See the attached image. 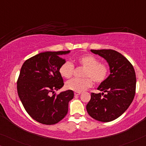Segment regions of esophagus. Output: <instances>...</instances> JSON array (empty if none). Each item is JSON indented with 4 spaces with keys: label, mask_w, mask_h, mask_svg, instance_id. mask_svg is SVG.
Instances as JSON below:
<instances>
[{
    "label": "esophagus",
    "mask_w": 146,
    "mask_h": 146,
    "mask_svg": "<svg viewBox=\"0 0 146 146\" xmlns=\"http://www.w3.org/2000/svg\"><path fill=\"white\" fill-rule=\"evenodd\" d=\"M81 94V92H74V95L75 96H78Z\"/></svg>",
    "instance_id": "34e87169"
}]
</instances>
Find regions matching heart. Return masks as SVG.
Segmentation results:
<instances>
[{
	"label": "heart",
	"mask_w": 146,
	"mask_h": 146,
	"mask_svg": "<svg viewBox=\"0 0 146 146\" xmlns=\"http://www.w3.org/2000/svg\"><path fill=\"white\" fill-rule=\"evenodd\" d=\"M80 64L85 68L82 79L74 78L66 83L67 90L74 92L85 91L92 86L93 81L96 84H100L106 80L108 75V68L105 64L100 63L99 60L92 54H85L77 59ZM74 67L70 62L62 64L59 69L60 74L64 78H70L72 76Z\"/></svg>",
	"instance_id": "obj_1"
}]
</instances>
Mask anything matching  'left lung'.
I'll return each mask as SVG.
<instances>
[{"label": "left lung", "mask_w": 146, "mask_h": 146, "mask_svg": "<svg viewBox=\"0 0 146 146\" xmlns=\"http://www.w3.org/2000/svg\"><path fill=\"white\" fill-rule=\"evenodd\" d=\"M91 52L107 61L110 74L98 88L102 93H91L86 110L92 118L108 122L123 114L132 102L136 86L135 70L128 60L118 52L111 49Z\"/></svg>", "instance_id": "8db88e82"}]
</instances>
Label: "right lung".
Wrapping results in <instances>:
<instances>
[{"instance_id": "obj_1", "label": "right lung", "mask_w": 146, "mask_h": 146, "mask_svg": "<svg viewBox=\"0 0 146 146\" xmlns=\"http://www.w3.org/2000/svg\"><path fill=\"white\" fill-rule=\"evenodd\" d=\"M70 52L39 53L22 66L17 80L18 94L27 112L38 122L55 124L67 114L74 92L68 90L51 94L64 86L59 69L66 60L59 56Z\"/></svg>"}]
</instances>
